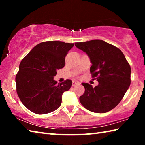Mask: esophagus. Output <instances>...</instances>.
Listing matches in <instances>:
<instances>
[{
    "label": "esophagus",
    "instance_id": "esophagus-1",
    "mask_svg": "<svg viewBox=\"0 0 145 145\" xmlns=\"http://www.w3.org/2000/svg\"><path fill=\"white\" fill-rule=\"evenodd\" d=\"M78 84H80V82L77 81V80H73V82H72L73 86H75L78 85Z\"/></svg>",
    "mask_w": 145,
    "mask_h": 145
}]
</instances>
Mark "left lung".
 I'll return each instance as SVG.
<instances>
[{"mask_svg": "<svg viewBox=\"0 0 145 145\" xmlns=\"http://www.w3.org/2000/svg\"><path fill=\"white\" fill-rule=\"evenodd\" d=\"M86 53L92 66L90 72L99 85L82 83L85 92L79 98L86 109L97 113L111 111L119 104L131 84V68L118 48L100 40L75 43Z\"/></svg>", "mask_w": 145, "mask_h": 145, "instance_id": "1", "label": "left lung"}]
</instances>
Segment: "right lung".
Instances as JSON below:
<instances>
[{
  "label": "right lung",
  "instance_id": "obj_1",
  "mask_svg": "<svg viewBox=\"0 0 145 145\" xmlns=\"http://www.w3.org/2000/svg\"><path fill=\"white\" fill-rule=\"evenodd\" d=\"M73 46L63 41L42 42L22 60L15 78L16 92L31 111L44 114L60 107L63 93L70 89L72 81L57 84L54 77L65 67L66 56Z\"/></svg>",
  "mask_w": 145,
  "mask_h": 145
}]
</instances>
